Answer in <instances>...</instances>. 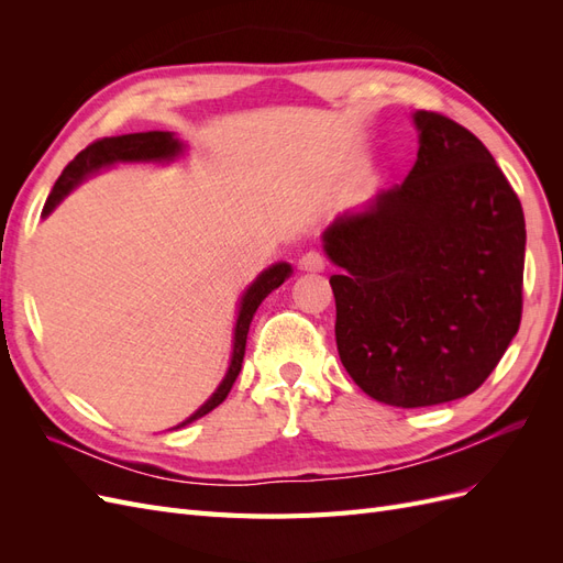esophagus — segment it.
<instances>
[{
    "mask_svg": "<svg viewBox=\"0 0 563 563\" xmlns=\"http://www.w3.org/2000/svg\"><path fill=\"white\" fill-rule=\"evenodd\" d=\"M323 265H327L323 263V255L317 251H308L305 255H300V261H298V269H302V272H321Z\"/></svg>",
    "mask_w": 563,
    "mask_h": 563,
    "instance_id": "obj_1",
    "label": "esophagus"
}]
</instances>
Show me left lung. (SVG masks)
<instances>
[{
  "label": "left lung",
  "mask_w": 563,
  "mask_h": 563,
  "mask_svg": "<svg viewBox=\"0 0 563 563\" xmlns=\"http://www.w3.org/2000/svg\"><path fill=\"white\" fill-rule=\"evenodd\" d=\"M418 159L401 185L323 230L340 267L335 343L368 397L420 408L467 397L519 331L526 223L484 143L418 110Z\"/></svg>",
  "instance_id": "left-lung-1"
}]
</instances>
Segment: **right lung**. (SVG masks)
Listing matches in <instances>:
<instances>
[{"label":"right lung","instance_id":"add662e5","mask_svg":"<svg viewBox=\"0 0 563 563\" xmlns=\"http://www.w3.org/2000/svg\"><path fill=\"white\" fill-rule=\"evenodd\" d=\"M185 152V143L178 141L172 131H147V133H126V135H112V139L96 141L89 147H84L79 155L63 168L60 178L56 180L54 190H51L42 216L46 218L51 211H54L63 197L70 195L75 187L87 180L89 176L98 174L100 168H110L114 164H133V162H155V164H168L176 157H180ZM291 265L288 263H275L267 269H263L255 282L246 288L242 302H240V312H236V323H234V340H232V356H230V366L223 383L218 385L213 395L203 401L197 411L176 424L174 430L185 428V424L195 422L197 418L211 413L218 404H223L225 397L230 395V389L240 376L242 362H244V352H246V335L251 319L258 310V305L279 288L288 277H291Z\"/></svg>","mask_w":563,"mask_h":563}]
</instances>
